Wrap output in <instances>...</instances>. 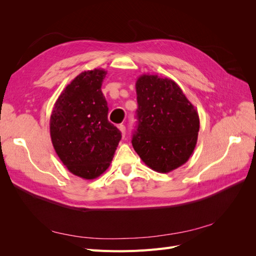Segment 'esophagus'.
<instances>
[{
	"label": "esophagus",
	"mask_w": 256,
	"mask_h": 256,
	"mask_svg": "<svg viewBox=\"0 0 256 256\" xmlns=\"http://www.w3.org/2000/svg\"><path fill=\"white\" fill-rule=\"evenodd\" d=\"M118 129L120 130L122 136L124 138H125V134H126V127H125V125H118Z\"/></svg>",
	"instance_id": "obj_1"
}]
</instances>
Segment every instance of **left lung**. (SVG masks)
Instances as JSON below:
<instances>
[{
  "label": "left lung",
  "mask_w": 256,
  "mask_h": 256,
  "mask_svg": "<svg viewBox=\"0 0 256 256\" xmlns=\"http://www.w3.org/2000/svg\"><path fill=\"white\" fill-rule=\"evenodd\" d=\"M138 126L132 146L144 164L168 173L188 161L198 141L200 118L171 79L142 74L136 83Z\"/></svg>",
  "instance_id": "1"
}]
</instances>
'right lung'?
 I'll use <instances>...</instances> for the list:
<instances>
[{
    "mask_svg": "<svg viewBox=\"0 0 256 256\" xmlns=\"http://www.w3.org/2000/svg\"><path fill=\"white\" fill-rule=\"evenodd\" d=\"M104 69L83 72L69 83L54 104L50 136L58 158L69 172L94 180L109 168L120 131L108 120L102 85Z\"/></svg>",
    "mask_w": 256,
    "mask_h": 256,
    "instance_id": "obj_1",
    "label": "right lung"
}]
</instances>
